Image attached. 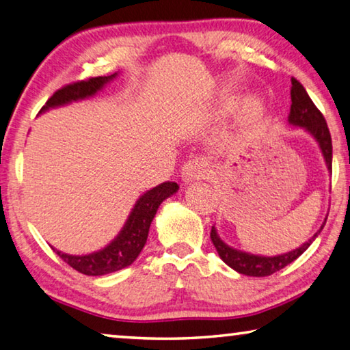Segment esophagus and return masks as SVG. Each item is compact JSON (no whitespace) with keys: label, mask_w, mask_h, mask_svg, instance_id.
<instances>
[{"label":"esophagus","mask_w":350,"mask_h":350,"mask_svg":"<svg viewBox=\"0 0 350 350\" xmlns=\"http://www.w3.org/2000/svg\"><path fill=\"white\" fill-rule=\"evenodd\" d=\"M208 174H210L208 165L202 159H191L182 166V180L184 182L205 179Z\"/></svg>","instance_id":"esophagus-1"}]
</instances>
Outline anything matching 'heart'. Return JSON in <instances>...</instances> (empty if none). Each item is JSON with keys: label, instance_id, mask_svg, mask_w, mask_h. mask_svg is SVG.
<instances>
[{"label": "heart", "instance_id": "heart-1", "mask_svg": "<svg viewBox=\"0 0 350 350\" xmlns=\"http://www.w3.org/2000/svg\"><path fill=\"white\" fill-rule=\"evenodd\" d=\"M245 110L247 116L255 118V116L260 115V112H262V103H260L257 98H249L245 103Z\"/></svg>", "mask_w": 350, "mask_h": 350}]
</instances>
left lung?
Returning <instances> with one entry per match:
<instances>
[{
  "mask_svg": "<svg viewBox=\"0 0 350 350\" xmlns=\"http://www.w3.org/2000/svg\"><path fill=\"white\" fill-rule=\"evenodd\" d=\"M288 121H290L293 126L304 127L305 131H308L310 134L316 138V142L319 143L321 151H323L327 168L332 171V137L329 127H327L325 118L324 115L319 112V109L316 107L312 99H310L304 85L297 79H295V77H291V110L290 116H288ZM324 224L321 226V229L316 232L307 243H304L301 247H297L295 251L288 254L277 255V257H260V255L237 251V249L227 246L226 243L221 240L218 234H216L215 227H212L210 238H212V243L215 245L216 251H218L221 260H223L226 265H229L232 269H235L237 273L252 277H266L277 273V271H280L282 268H285L286 265L295 262L299 255H302L307 251L308 246L314 241V238L321 234Z\"/></svg>",
  "mask_w": 350,
  "mask_h": 350,
  "instance_id": "left-lung-1",
  "label": "left lung"
}]
</instances>
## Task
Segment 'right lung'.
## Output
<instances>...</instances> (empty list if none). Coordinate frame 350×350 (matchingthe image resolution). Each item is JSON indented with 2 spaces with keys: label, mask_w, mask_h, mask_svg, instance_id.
Returning <instances> with one entry per match:
<instances>
[{
  "label": "right lung",
  "mask_w": 350,
  "mask_h": 350,
  "mask_svg": "<svg viewBox=\"0 0 350 350\" xmlns=\"http://www.w3.org/2000/svg\"><path fill=\"white\" fill-rule=\"evenodd\" d=\"M115 76L116 73L112 76L88 77V79L84 81H76L71 82V84H66L62 88H59L48 99L40 112L48 110L49 107H55V105H62L76 101V99H84L95 95L98 90H101L104 84L112 81ZM177 190H179V185L176 182H163V184L154 187L152 190L146 191L145 195L138 199L135 207L132 208L120 235L107 247L101 249V251L81 255V257L62 254L57 249H54V252H57L59 257L66 265L85 275H104L126 268V266L134 263V260L142 252L143 246H145L149 226H151L154 216L157 213L159 205Z\"/></svg>",
  "instance_id": "obj_1"
}]
</instances>
